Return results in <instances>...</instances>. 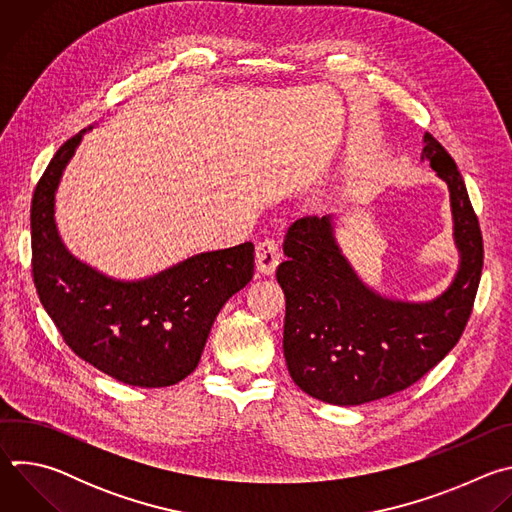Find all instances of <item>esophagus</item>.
Wrapping results in <instances>:
<instances>
[{"label": "esophagus", "instance_id": "obj_1", "mask_svg": "<svg viewBox=\"0 0 512 512\" xmlns=\"http://www.w3.org/2000/svg\"><path fill=\"white\" fill-rule=\"evenodd\" d=\"M281 251H279V243L275 239H263L257 243V251H255V265L257 271L263 275H271L279 263Z\"/></svg>", "mask_w": 512, "mask_h": 512}]
</instances>
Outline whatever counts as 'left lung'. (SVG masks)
I'll return each instance as SVG.
<instances>
[{"mask_svg": "<svg viewBox=\"0 0 512 512\" xmlns=\"http://www.w3.org/2000/svg\"><path fill=\"white\" fill-rule=\"evenodd\" d=\"M423 158L448 188L460 271L427 304L381 298L342 257L330 216H304L287 229L277 281L285 294L283 354L294 383L332 405H360L403 391L460 340L476 300L484 245L464 178L431 133Z\"/></svg>", "mask_w": 512, "mask_h": 512, "instance_id": "obj_1", "label": "left lung"}]
</instances>
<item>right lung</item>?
I'll return each mask as SVG.
<instances>
[{
  "label": "right lung",
  "instance_id": "obj_1",
  "mask_svg": "<svg viewBox=\"0 0 512 512\" xmlns=\"http://www.w3.org/2000/svg\"><path fill=\"white\" fill-rule=\"evenodd\" d=\"M83 133L60 145L32 196L38 298L68 348L95 369L133 387L176 385L196 369L216 314L251 281L255 247L200 253L141 281L81 263L58 237L54 192Z\"/></svg>",
  "mask_w": 512,
  "mask_h": 512
}]
</instances>
